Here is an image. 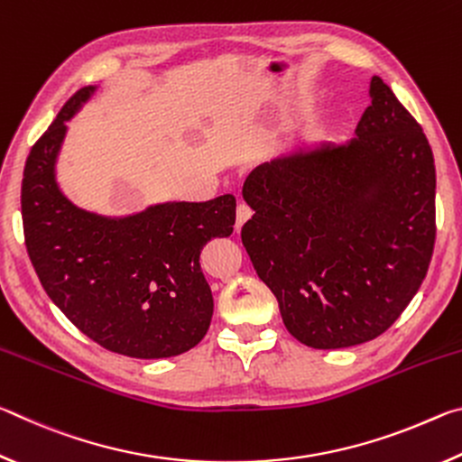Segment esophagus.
Wrapping results in <instances>:
<instances>
[{
	"mask_svg": "<svg viewBox=\"0 0 462 462\" xmlns=\"http://www.w3.org/2000/svg\"><path fill=\"white\" fill-rule=\"evenodd\" d=\"M250 217H253V209H250L246 203H240L236 208V230H240L242 226H245Z\"/></svg>",
	"mask_w": 462,
	"mask_h": 462,
	"instance_id": "obj_1",
	"label": "esophagus"
}]
</instances>
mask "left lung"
I'll list each match as a JSON object with an SVG mask.
<instances>
[{
	"label": "left lung",
	"mask_w": 462,
	"mask_h": 462,
	"mask_svg": "<svg viewBox=\"0 0 462 462\" xmlns=\"http://www.w3.org/2000/svg\"><path fill=\"white\" fill-rule=\"evenodd\" d=\"M242 195V245L291 336L311 348L377 338L424 281L436 242L428 138L381 77L344 146L256 167Z\"/></svg>",
	"instance_id": "8db88e82"
}]
</instances>
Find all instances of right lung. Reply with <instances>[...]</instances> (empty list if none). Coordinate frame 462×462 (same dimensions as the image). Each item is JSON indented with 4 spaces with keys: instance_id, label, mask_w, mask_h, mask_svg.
Returning a JSON list of instances; mask_svg holds the SVG:
<instances>
[{
    "instance_id": "1",
    "label": "right lung",
    "mask_w": 462,
    "mask_h": 462,
    "mask_svg": "<svg viewBox=\"0 0 462 462\" xmlns=\"http://www.w3.org/2000/svg\"><path fill=\"white\" fill-rule=\"evenodd\" d=\"M93 88L67 101L30 151L22 179V222L44 291L79 330L112 353L167 358L193 348L214 314L199 256L230 236L234 195L162 203L109 220L75 208L54 181V161L71 118Z\"/></svg>"
}]
</instances>
